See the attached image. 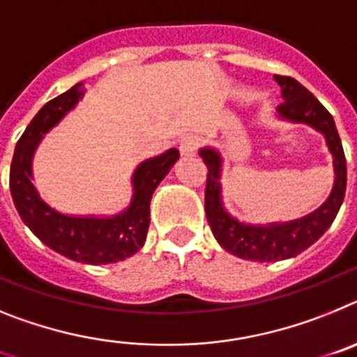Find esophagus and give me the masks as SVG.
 Returning <instances> with one entry per match:
<instances>
[{
  "label": "esophagus",
  "instance_id": "obj_1",
  "mask_svg": "<svg viewBox=\"0 0 357 357\" xmlns=\"http://www.w3.org/2000/svg\"><path fill=\"white\" fill-rule=\"evenodd\" d=\"M199 145H201L199 136L188 135V136H185L181 142H179V153H181L183 156H192V154H196V151L199 149Z\"/></svg>",
  "mask_w": 357,
  "mask_h": 357
}]
</instances>
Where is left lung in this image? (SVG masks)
I'll use <instances>...</instances> for the list:
<instances>
[{
	"instance_id": "obj_1",
	"label": "left lung",
	"mask_w": 357,
	"mask_h": 357,
	"mask_svg": "<svg viewBox=\"0 0 357 357\" xmlns=\"http://www.w3.org/2000/svg\"><path fill=\"white\" fill-rule=\"evenodd\" d=\"M282 88L284 102L278 105L282 119L291 122H305L325 135L328 149L334 156L336 181L331 197L311 215L286 225L248 226L237 222L225 212L221 203V158L212 149H203L201 158L208 169L206 188H204V212L217 243L226 252L246 260L275 262L298 255L307 250L333 225L337 210L342 206L347 188V160L343 145L337 135L333 114L325 109L321 102L289 75H275Z\"/></svg>"
}]
</instances>
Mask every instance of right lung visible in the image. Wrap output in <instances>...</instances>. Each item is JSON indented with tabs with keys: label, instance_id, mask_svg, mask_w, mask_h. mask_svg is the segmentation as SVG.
Masks as SVG:
<instances>
[{
	"label": "right lung",
	"instance_id": "1",
	"mask_svg": "<svg viewBox=\"0 0 357 357\" xmlns=\"http://www.w3.org/2000/svg\"><path fill=\"white\" fill-rule=\"evenodd\" d=\"M80 82L52 98L32 119L15 145L10 165V192L15 208L32 234L54 252L86 264H111L135 255L147 237L149 204L160 181L179 158L178 149L144 161L135 176L131 206L111 219L68 217L43 203L32 185V154L46 131L79 102L84 89Z\"/></svg>",
	"mask_w": 357,
	"mask_h": 357
}]
</instances>
